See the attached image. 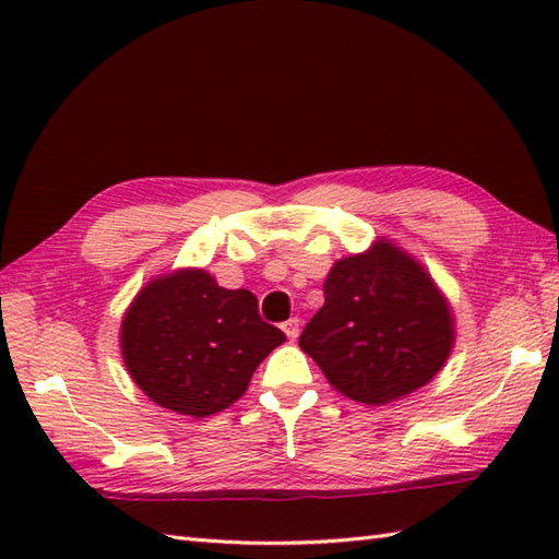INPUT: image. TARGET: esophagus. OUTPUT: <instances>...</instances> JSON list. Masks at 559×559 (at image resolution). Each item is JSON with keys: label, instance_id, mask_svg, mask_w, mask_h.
Masks as SVG:
<instances>
[{"label": "esophagus", "instance_id": "obj_1", "mask_svg": "<svg viewBox=\"0 0 559 559\" xmlns=\"http://www.w3.org/2000/svg\"><path fill=\"white\" fill-rule=\"evenodd\" d=\"M283 331H286V336L290 338V341H295L300 336V319L298 317H290L286 324H283Z\"/></svg>", "mask_w": 559, "mask_h": 559}]
</instances>
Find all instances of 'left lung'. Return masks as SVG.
<instances>
[{"label": "left lung", "mask_w": 559, "mask_h": 559, "mask_svg": "<svg viewBox=\"0 0 559 559\" xmlns=\"http://www.w3.org/2000/svg\"><path fill=\"white\" fill-rule=\"evenodd\" d=\"M456 341L444 293L406 249L386 237L338 259L324 281V307L300 348L343 396L384 406L432 382Z\"/></svg>", "instance_id": "8db88e82"}]
</instances>
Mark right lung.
I'll return each instance as SVG.
<instances>
[{
    "mask_svg": "<svg viewBox=\"0 0 559 559\" xmlns=\"http://www.w3.org/2000/svg\"><path fill=\"white\" fill-rule=\"evenodd\" d=\"M283 341L281 329L261 322L252 293L223 288L204 269L151 278L120 326L134 384L158 406L197 420L233 406Z\"/></svg>",
    "mask_w": 559,
    "mask_h": 559,
    "instance_id": "obj_1",
    "label": "right lung"
}]
</instances>
